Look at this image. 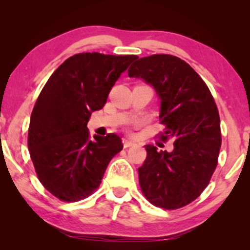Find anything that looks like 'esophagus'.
Masks as SVG:
<instances>
[{
	"label": "esophagus",
	"instance_id": "obj_1",
	"mask_svg": "<svg viewBox=\"0 0 250 250\" xmlns=\"http://www.w3.org/2000/svg\"><path fill=\"white\" fill-rule=\"evenodd\" d=\"M123 146H124V148H128V146H135V142H133L131 140L127 139H123Z\"/></svg>",
	"mask_w": 250,
	"mask_h": 250
}]
</instances>
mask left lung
I'll return each mask as SVG.
<instances>
[{
    "label": "left lung",
    "mask_w": 250,
    "mask_h": 250,
    "mask_svg": "<svg viewBox=\"0 0 250 250\" xmlns=\"http://www.w3.org/2000/svg\"><path fill=\"white\" fill-rule=\"evenodd\" d=\"M129 77L143 78L160 99L159 139L174 140L170 152L146 146L139 168L142 193L156 207L177 209L203 193L217 166L221 121L209 88L192 67L170 54L136 58Z\"/></svg>",
    "instance_id": "1"
}]
</instances>
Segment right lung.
I'll return each mask as SVG.
<instances>
[{
	"label": "right lung",
	"instance_id": "obj_1",
	"mask_svg": "<svg viewBox=\"0 0 250 250\" xmlns=\"http://www.w3.org/2000/svg\"><path fill=\"white\" fill-rule=\"evenodd\" d=\"M136 58L75 54L58 67L41 91L30 116L28 149L40 182L59 200L75 203L91 196L108 164L123 149L115 133L91 140L86 125Z\"/></svg>",
	"mask_w": 250,
	"mask_h": 250
}]
</instances>
